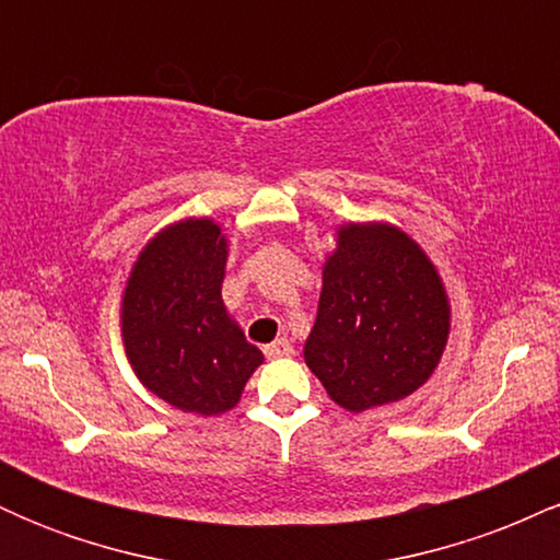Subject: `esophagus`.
<instances>
[{
  "label": "esophagus",
  "mask_w": 560,
  "mask_h": 560,
  "mask_svg": "<svg viewBox=\"0 0 560 560\" xmlns=\"http://www.w3.org/2000/svg\"><path fill=\"white\" fill-rule=\"evenodd\" d=\"M262 352H266V358H271V361H276V358H289V355H292L294 347L289 345V339H276V342L262 347Z\"/></svg>",
  "instance_id": "obj_1"
}]
</instances>
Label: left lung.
Returning a JSON list of instances; mask_svg holds the SVG:
<instances>
[{"instance_id":"8db88e82","label":"left lung","mask_w":560,"mask_h":560,"mask_svg":"<svg viewBox=\"0 0 560 560\" xmlns=\"http://www.w3.org/2000/svg\"><path fill=\"white\" fill-rule=\"evenodd\" d=\"M447 337V289L421 244L387 221L342 223L302 350L326 395L350 413L402 400L434 374Z\"/></svg>"}]
</instances>
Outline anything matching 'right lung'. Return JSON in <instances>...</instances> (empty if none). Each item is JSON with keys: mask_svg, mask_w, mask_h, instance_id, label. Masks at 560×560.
<instances>
[{"mask_svg": "<svg viewBox=\"0 0 560 560\" xmlns=\"http://www.w3.org/2000/svg\"><path fill=\"white\" fill-rule=\"evenodd\" d=\"M226 260L221 223L184 218L141 247L120 300V337L133 374L184 413H226L262 363L223 305Z\"/></svg>", "mask_w": 560, "mask_h": 560, "instance_id": "1", "label": "right lung"}]
</instances>
